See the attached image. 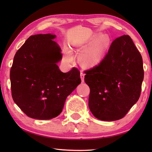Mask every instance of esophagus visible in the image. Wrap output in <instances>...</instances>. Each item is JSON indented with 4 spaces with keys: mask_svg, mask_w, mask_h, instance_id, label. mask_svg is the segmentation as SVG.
Instances as JSON below:
<instances>
[{
    "mask_svg": "<svg viewBox=\"0 0 152 152\" xmlns=\"http://www.w3.org/2000/svg\"><path fill=\"white\" fill-rule=\"evenodd\" d=\"M84 76H85V74L84 73H83L82 71L81 72H80V78H81V80H82V82H84Z\"/></svg>",
    "mask_w": 152,
    "mask_h": 152,
    "instance_id": "esophagus-1",
    "label": "esophagus"
}]
</instances>
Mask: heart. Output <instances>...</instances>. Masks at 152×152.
I'll return each mask as SVG.
<instances>
[{
  "instance_id": "1",
  "label": "heart",
  "mask_w": 152,
  "mask_h": 152,
  "mask_svg": "<svg viewBox=\"0 0 152 152\" xmlns=\"http://www.w3.org/2000/svg\"><path fill=\"white\" fill-rule=\"evenodd\" d=\"M108 44L107 37L102 36L92 44L91 46L87 48L80 56V60L85 66H93L101 62L104 56L106 48ZM64 59L67 62H70L73 57L70 51H66L64 54Z\"/></svg>"
}]
</instances>
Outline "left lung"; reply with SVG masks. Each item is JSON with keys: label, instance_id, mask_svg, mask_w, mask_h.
I'll use <instances>...</instances> for the list:
<instances>
[{"label": "left lung", "instance_id": "obj_1", "mask_svg": "<svg viewBox=\"0 0 152 152\" xmlns=\"http://www.w3.org/2000/svg\"><path fill=\"white\" fill-rule=\"evenodd\" d=\"M85 73L90 88L89 108L99 119L123 118L140 97L142 58L129 35L115 38L100 63Z\"/></svg>", "mask_w": 152, "mask_h": 152}]
</instances>
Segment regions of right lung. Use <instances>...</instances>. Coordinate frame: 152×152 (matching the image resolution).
I'll return each mask as SVG.
<instances>
[{"mask_svg":"<svg viewBox=\"0 0 152 152\" xmlns=\"http://www.w3.org/2000/svg\"><path fill=\"white\" fill-rule=\"evenodd\" d=\"M51 34L31 36L16 52L10 69L13 100L28 117L50 119L62 112L66 99L81 83L80 70L63 73L57 63L61 48Z\"/></svg>","mask_w":152,"mask_h":152,"instance_id":"1","label":"right lung"}]
</instances>
